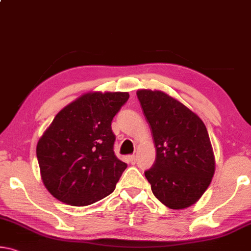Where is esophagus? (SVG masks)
Masks as SVG:
<instances>
[{"label": "esophagus", "instance_id": "esophagus-1", "mask_svg": "<svg viewBox=\"0 0 251 251\" xmlns=\"http://www.w3.org/2000/svg\"><path fill=\"white\" fill-rule=\"evenodd\" d=\"M128 159H129V161L131 164H136V161H137V156L136 155H130V156H128Z\"/></svg>", "mask_w": 251, "mask_h": 251}]
</instances>
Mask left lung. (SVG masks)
Listing matches in <instances>:
<instances>
[{"label":"left lung","mask_w":251,"mask_h":251,"mask_svg":"<svg viewBox=\"0 0 251 251\" xmlns=\"http://www.w3.org/2000/svg\"><path fill=\"white\" fill-rule=\"evenodd\" d=\"M156 147L145 172L153 195L169 209L193 205L214 175L215 160L206 126L194 112L161 91L137 92Z\"/></svg>","instance_id":"1"}]
</instances>
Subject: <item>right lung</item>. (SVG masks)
Wrapping results in <instances>:
<instances>
[{
  "mask_svg": "<svg viewBox=\"0 0 251 251\" xmlns=\"http://www.w3.org/2000/svg\"><path fill=\"white\" fill-rule=\"evenodd\" d=\"M126 92H93L58 112L37 145L41 179L53 198L74 206L114 191L126 164L114 155L111 123Z\"/></svg>",
  "mask_w": 251,
  "mask_h": 251,
  "instance_id": "obj_1",
  "label": "right lung"
}]
</instances>
